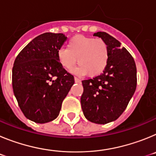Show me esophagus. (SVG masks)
<instances>
[{
    "label": "esophagus",
    "instance_id": "esophagus-1",
    "mask_svg": "<svg viewBox=\"0 0 156 156\" xmlns=\"http://www.w3.org/2000/svg\"><path fill=\"white\" fill-rule=\"evenodd\" d=\"M74 80H75L76 83H80V80L79 78H77V77H74Z\"/></svg>",
    "mask_w": 156,
    "mask_h": 156
}]
</instances>
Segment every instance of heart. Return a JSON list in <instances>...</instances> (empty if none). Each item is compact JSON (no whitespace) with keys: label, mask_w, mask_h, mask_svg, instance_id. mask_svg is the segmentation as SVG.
<instances>
[{"label":"heart","mask_w":156,"mask_h":156,"mask_svg":"<svg viewBox=\"0 0 156 156\" xmlns=\"http://www.w3.org/2000/svg\"><path fill=\"white\" fill-rule=\"evenodd\" d=\"M58 60L63 68L70 70L76 62V72L96 76L105 69L109 58L108 45L101 39L77 35L69 41L67 48L58 51Z\"/></svg>","instance_id":"obj_1"}]
</instances>
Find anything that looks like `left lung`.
I'll use <instances>...</instances> for the list:
<instances>
[{"label":"left lung","instance_id":"1","mask_svg":"<svg viewBox=\"0 0 156 156\" xmlns=\"http://www.w3.org/2000/svg\"><path fill=\"white\" fill-rule=\"evenodd\" d=\"M107 44L109 58L105 69L93 79L82 81L80 102L87 120L105 124L119 118L137 87V68L131 55L105 32L94 34Z\"/></svg>","mask_w":156,"mask_h":156}]
</instances>
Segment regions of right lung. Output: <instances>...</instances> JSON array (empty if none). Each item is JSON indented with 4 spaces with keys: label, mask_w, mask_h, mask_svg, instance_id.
I'll return each instance as SVG.
<instances>
[{
    "label": "right lung",
    "mask_w": 156,
    "mask_h": 156,
    "mask_svg": "<svg viewBox=\"0 0 156 156\" xmlns=\"http://www.w3.org/2000/svg\"><path fill=\"white\" fill-rule=\"evenodd\" d=\"M66 40L63 34H41L23 48L14 62V94L25 116L37 123L57 118L75 83L58 60V51Z\"/></svg>",
    "instance_id": "1"
}]
</instances>
